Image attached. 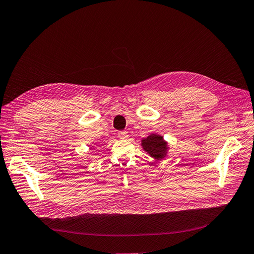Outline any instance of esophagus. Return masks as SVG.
I'll use <instances>...</instances> for the list:
<instances>
[{"label":"esophagus","mask_w":254,"mask_h":254,"mask_svg":"<svg viewBox=\"0 0 254 254\" xmlns=\"http://www.w3.org/2000/svg\"><path fill=\"white\" fill-rule=\"evenodd\" d=\"M127 136H128L127 132H125V130H124V132H119L118 133V137L121 138V139H126Z\"/></svg>","instance_id":"34e87169"}]
</instances>
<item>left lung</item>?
Segmentation results:
<instances>
[{
	"instance_id": "obj_1",
	"label": "left lung",
	"mask_w": 254,
	"mask_h": 254,
	"mask_svg": "<svg viewBox=\"0 0 254 254\" xmlns=\"http://www.w3.org/2000/svg\"><path fill=\"white\" fill-rule=\"evenodd\" d=\"M141 146L156 161L163 160L170 151V145L165 141L163 136L155 133L143 138L141 140Z\"/></svg>"
}]
</instances>
